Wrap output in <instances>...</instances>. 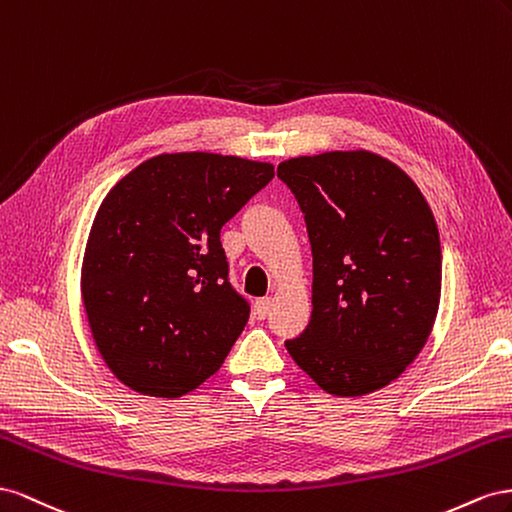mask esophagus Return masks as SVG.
Here are the masks:
<instances>
[{
  "label": "esophagus",
  "mask_w": 512,
  "mask_h": 512,
  "mask_svg": "<svg viewBox=\"0 0 512 512\" xmlns=\"http://www.w3.org/2000/svg\"><path fill=\"white\" fill-rule=\"evenodd\" d=\"M270 309H272V300L270 298H261V300L255 302V315H257V319H266Z\"/></svg>",
  "instance_id": "esophagus-1"
}]
</instances>
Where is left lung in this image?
Listing matches in <instances>:
<instances>
[{
    "label": "left lung",
    "mask_w": 512,
    "mask_h": 512,
    "mask_svg": "<svg viewBox=\"0 0 512 512\" xmlns=\"http://www.w3.org/2000/svg\"><path fill=\"white\" fill-rule=\"evenodd\" d=\"M276 175L298 201L313 253L311 321L287 352L337 397L388 386L425 347L440 306L429 203L410 175L364 150L289 158Z\"/></svg>",
    "instance_id": "1"
}]
</instances>
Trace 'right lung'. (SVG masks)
<instances>
[{
    "instance_id": "1",
    "label": "right lung",
    "mask_w": 512,
    "mask_h": 512,
    "mask_svg": "<svg viewBox=\"0 0 512 512\" xmlns=\"http://www.w3.org/2000/svg\"><path fill=\"white\" fill-rule=\"evenodd\" d=\"M270 163L160 154L115 184L87 240L81 294L100 356L141 394L178 399L221 369L251 304L229 283L221 227Z\"/></svg>"
}]
</instances>
